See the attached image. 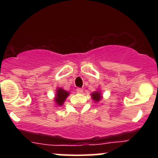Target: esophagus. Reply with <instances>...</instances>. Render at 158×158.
Segmentation results:
<instances>
[{
  "mask_svg": "<svg viewBox=\"0 0 158 158\" xmlns=\"http://www.w3.org/2000/svg\"><path fill=\"white\" fill-rule=\"evenodd\" d=\"M77 93H79V94H81L83 92V89H82V88H78L77 89Z\"/></svg>",
  "mask_w": 158,
  "mask_h": 158,
  "instance_id": "esophagus-1",
  "label": "esophagus"
}]
</instances>
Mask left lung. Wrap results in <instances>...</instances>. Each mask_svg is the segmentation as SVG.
<instances>
[{"instance_id": "1", "label": "left lung", "mask_w": 158, "mask_h": 158, "mask_svg": "<svg viewBox=\"0 0 158 158\" xmlns=\"http://www.w3.org/2000/svg\"><path fill=\"white\" fill-rule=\"evenodd\" d=\"M91 97H92V99H94V102H97L102 99V94H101L100 91L97 90V91H94V93L91 94Z\"/></svg>"}]
</instances>
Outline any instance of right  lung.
Returning a JSON list of instances; mask_svg holds the SVG:
<instances>
[{"instance_id": "right-lung-1", "label": "right lung", "mask_w": 158, "mask_h": 158, "mask_svg": "<svg viewBox=\"0 0 158 158\" xmlns=\"http://www.w3.org/2000/svg\"><path fill=\"white\" fill-rule=\"evenodd\" d=\"M69 96V92L67 91V90H64L62 88H59L57 90H56V94L55 97V102L57 106H61L63 104H64V102L66 99V98Z\"/></svg>"}]
</instances>
